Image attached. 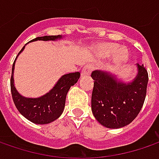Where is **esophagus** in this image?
I'll return each mask as SVG.
<instances>
[{
	"instance_id": "1",
	"label": "esophagus",
	"mask_w": 159,
	"mask_h": 159,
	"mask_svg": "<svg viewBox=\"0 0 159 159\" xmlns=\"http://www.w3.org/2000/svg\"><path fill=\"white\" fill-rule=\"evenodd\" d=\"M93 69H94V67H93V65H91V64H87V65H85V66L83 67L82 70H81V75H82V76L89 75V74L92 72Z\"/></svg>"
}]
</instances>
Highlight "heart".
I'll use <instances>...</instances> for the list:
<instances>
[{
    "label": "heart",
    "instance_id": "heart-1",
    "mask_svg": "<svg viewBox=\"0 0 159 159\" xmlns=\"http://www.w3.org/2000/svg\"><path fill=\"white\" fill-rule=\"evenodd\" d=\"M101 52L103 56L106 57H111L117 52V62L118 63H123L125 62L128 58V52L125 48H122L119 50V47L116 44H108L103 46L101 48Z\"/></svg>",
    "mask_w": 159,
    "mask_h": 159
}]
</instances>
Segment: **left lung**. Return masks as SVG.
<instances>
[{"instance_id":"left-lung-1","label":"left lung","mask_w":159,"mask_h":159,"mask_svg":"<svg viewBox=\"0 0 159 159\" xmlns=\"http://www.w3.org/2000/svg\"><path fill=\"white\" fill-rule=\"evenodd\" d=\"M136 76L129 82L103 70H94L91 74L92 112L107 128L117 129L130 124L143 105L149 77L143 64H136Z\"/></svg>"}]
</instances>
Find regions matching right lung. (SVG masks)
Here are the masks:
<instances>
[{
    "instance_id": "right-lung-1",
    "label": "right lung",
    "mask_w": 159,
    "mask_h": 159,
    "mask_svg": "<svg viewBox=\"0 0 159 159\" xmlns=\"http://www.w3.org/2000/svg\"><path fill=\"white\" fill-rule=\"evenodd\" d=\"M63 39L62 35L57 36H43V37H37L32 41L36 40H44V41H50V40H57ZM25 46L23 47L19 54L25 49ZM17 57H16L14 64L12 66V73L10 79V89L12 98L15 103L16 109L22 115L33 122L38 125H45L51 123L57 119L64 111V105H65V99L66 95L70 89L71 86L75 85L80 79V73L79 71L64 74L61 77L56 83V85L50 89L47 94L41 95L40 97L32 98V97H25L16 89L14 85V69H15V63Z\"/></svg>"
}]
</instances>
